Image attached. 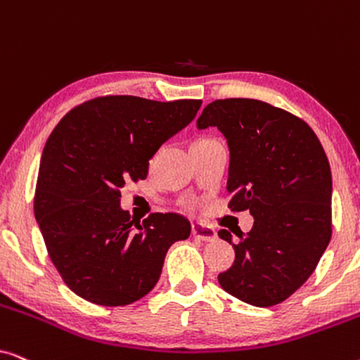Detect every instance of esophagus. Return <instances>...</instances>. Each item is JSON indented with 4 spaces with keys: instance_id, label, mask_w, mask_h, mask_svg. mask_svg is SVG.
I'll list each match as a JSON object with an SVG mask.
<instances>
[{
    "instance_id": "34e87169",
    "label": "esophagus",
    "mask_w": 360,
    "mask_h": 360,
    "mask_svg": "<svg viewBox=\"0 0 360 360\" xmlns=\"http://www.w3.org/2000/svg\"><path fill=\"white\" fill-rule=\"evenodd\" d=\"M191 234H193V238L205 240V243H213V240L218 239V233H216L211 226H206L201 223L191 224Z\"/></svg>"
}]
</instances>
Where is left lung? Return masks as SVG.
Masks as SVG:
<instances>
[{
	"instance_id": "1",
	"label": "left lung",
	"mask_w": 360,
	"mask_h": 360,
	"mask_svg": "<svg viewBox=\"0 0 360 360\" xmlns=\"http://www.w3.org/2000/svg\"><path fill=\"white\" fill-rule=\"evenodd\" d=\"M218 127L229 147V208L249 210L254 226L233 244V267L218 275L224 292L267 308L293 295L331 240L333 179L311 127L288 111L249 98L216 100L196 121Z\"/></svg>"
}]
</instances>
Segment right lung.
Listing matches in <instances>:
<instances>
[{
	"label": "right lung",
	"mask_w": 360,
	"mask_h": 360,
	"mask_svg": "<svg viewBox=\"0 0 360 360\" xmlns=\"http://www.w3.org/2000/svg\"><path fill=\"white\" fill-rule=\"evenodd\" d=\"M201 100L103 96L62 117L42 150L34 214L67 287L103 307L146 297L169 248L190 221L152 213L142 224L121 208L126 181L144 180L160 146L195 120Z\"/></svg>",
	"instance_id": "right-lung-1"
}]
</instances>
